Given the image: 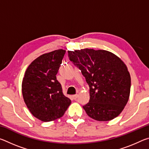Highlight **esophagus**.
<instances>
[{"label":"esophagus","mask_w":149,"mask_h":149,"mask_svg":"<svg viewBox=\"0 0 149 149\" xmlns=\"http://www.w3.org/2000/svg\"><path fill=\"white\" fill-rule=\"evenodd\" d=\"M77 97H78V95H74L72 96L73 99H76L77 98Z\"/></svg>","instance_id":"esophagus-1"}]
</instances>
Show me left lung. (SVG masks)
Listing matches in <instances>:
<instances>
[{
  "instance_id": "8db88e82",
  "label": "left lung",
  "mask_w": 149,
  "mask_h": 149,
  "mask_svg": "<svg viewBox=\"0 0 149 149\" xmlns=\"http://www.w3.org/2000/svg\"><path fill=\"white\" fill-rule=\"evenodd\" d=\"M68 56L89 85V102L83 107L87 114L100 122L119 116L131 88V76L123 60L107 50L92 49L68 50Z\"/></svg>"
}]
</instances>
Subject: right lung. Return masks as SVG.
Wrapping results in <instances>:
<instances>
[{
  "label": "right lung",
  "instance_id": "obj_1",
  "mask_svg": "<svg viewBox=\"0 0 149 149\" xmlns=\"http://www.w3.org/2000/svg\"><path fill=\"white\" fill-rule=\"evenodd\" d=\"M65 52L55 50L37 57L27 67L22 80L24 102L32 115L42 122L62 117L72 102L63 94L56 77Z\"/></svg>",
  "mask_w": 149,
  "mask_h": 149
}]
</instances>
